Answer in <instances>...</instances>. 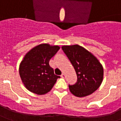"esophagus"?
I'll return each instance as SVG.
<instances>
[{"label": "esophagus", "instance_id": "1", "mask_svg": "<svg viewBox=\"0 0 121 121\" xmlns=\"http://www.w3.org/2000/svg\"><path fill=\"white\" fill-rule=\"evenodd\" d=\"M65 77V75L64 73H62V74L61 75V77H62V78H64Z\"/></svg>", "mask_w": 121, "mask_h": 121}]
</instances>
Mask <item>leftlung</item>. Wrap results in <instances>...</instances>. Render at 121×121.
<instances>
[{"label":"left lung","instance_id":"obj_1","mask_svg":"<svg viewBox=\"0 0 121 121\" xmlns=\"http://www.w3.org/2000/svg\"><path fill=\"white\" fill-rule=\"evenodd\" d=\"M72 63L77 81L69 85L70 92L77 97H85L95 92L101 85L104 69L99 60L87 50L78 44L61 47Z\"/></svg>","mask_w":121,"mask_h":121}]
</instances>
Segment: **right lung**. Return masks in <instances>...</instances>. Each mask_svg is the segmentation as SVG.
Instances as JSON below:
<instances>
[{"instance_id": "add662e5", "label": "right lung", "mask_w": 121, "mask_h": 121, "mask_svg": "<svg viewBox=\"0 0 121 121\" xmlns=\"http://www.w3.org/2000/svg\"><path fill=\"white\" fill-rule=\"evenodd\" d=\"M60 46L41 44L29 50L19 65L22 82L30 92L39 95L50 92L60 76L50 66V60L60 50Z\"/></svg>"}]
</instances>
